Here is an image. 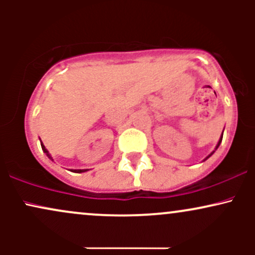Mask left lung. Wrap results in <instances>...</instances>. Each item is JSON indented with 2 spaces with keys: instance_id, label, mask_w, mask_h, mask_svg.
I'll list each match as a JSON object with an SVG mask.
<instances>
[{
  "instance_id": "left-lung-1",
  "label": "left lung",
  "mask_w": 255,
  "mask_h": 255,
  "mask_svg": "<svg viewBox=\"0 0 255 255\" xmlns=\"http://www.w3.org/2000/svg\"><path fill=\"white\" fill-rule=\"evenodd\" d=\"M222 139H223V133H222V136H221V139H219L218 144H217V146H216V150H217V148H218V146H219V145H221V142H222ZM213 152H215V151H213ZM213 152H212V153H211V154H209V156H207L206 158H205V160H206V159H207V158H209V157H211V156H212V154H213Z\"/></svg>"
}]
</instances>
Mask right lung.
I'll return each instance as SVG.
<instances>
[{
	"label": "right lung",
	"instance_id": "right-lung-1",
	"mask_svg": "<svg viewBox=\"0 0 255 255\" xmlns=\"http://www.w3.org/2000/svg\"><path fill=\"white\" fill-rule=\"evenodd\" d=\"M40 145H42V148H43V151L45 152V153H46V156H48L49 158H50L51 160H54V159H52V157L50 156V153H49L48 150H46V148H45V146L43 145V142H42V141H40ZM72 171H73V172H84V171H87V169H74V170H72Z\"/></svg>",
	"mask_w": 255,
	"mask_h": 255
}]
</instances>
